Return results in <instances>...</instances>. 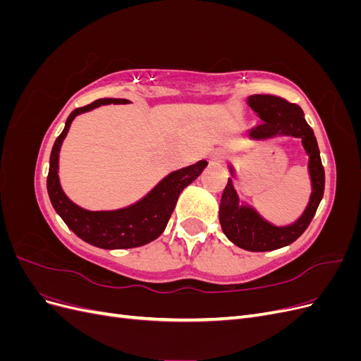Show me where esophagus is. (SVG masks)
Masks as SVG:
<instances>
[{"instance_id": "1", "label": "esophagus", "mask_w": 361, "mask_h": 361, "mask_svg": "<svg viewBox=\"0 0 361 361\" xmlns=\"http://www.w3.org/2000/svg\"><path fill=\"white\" fill-rule=\"evenodd\" d=\"M224 152L223 150H214L212 154L209 155V161L211 162H221L224 159Z\"/></svg>"}]
</instances>
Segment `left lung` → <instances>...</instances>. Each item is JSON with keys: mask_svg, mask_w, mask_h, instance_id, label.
Returning <instances> with one entry per match:
<instances>
[{"mask_svg": "<svg viewBox=\"0 0 361 361\" xmlns=\"http://www.w3.org/2000/svg\"><path fill=\"white\" fill-rule=\"evenodd\" d=\"M248 106L262 120L248 133L251 140H268L274 137L301 138L305 154L309 155V174L312 180V194L309 204L297 221L288 226H274L248 204L241 203L228 178L220 203V224L224 235L239 248L248 251H271L286 247L304 233L322 200L325 188V173L321 162L318 141L313 129L307 125L304 113L297 104L272 94H251L247 99ZM231 174L235 178L232 166Z\"/></svg>", "mask_w": 361, "mask_h": 361, "instance_id": "left-lung-1", "label": "left lung"}]
</instances>
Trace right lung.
<instances>
[{"instance_id":"add662e5","label":"right lung","mask_w":361,"mask_h":361,"mask_svg":"<svg viewBox=\"0 0 361 361\" xmlns=\"http://www.w3.org/2000/svg\"><path fill=\"white\" fill-rule=\"evenodd\" d=\"M108 104H128L126 99H97L90 105L73 110L63 133L52 146L47 187L54 209L71 231L82 241L105 250L134 248L149 244L166 228L179 194L200 176L207 162L199 161L185 169L171 171L157 187L137 203L116 211H87L75 204L64 194L59 179V157L63 140L66 138L73 118Z\"/></svg>"}]
</instances>
